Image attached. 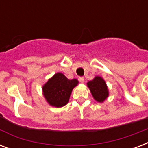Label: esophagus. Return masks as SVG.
<instances>
[{"label":"esophagus","mask_w":148,"mask_h":148,"mask_svg":"<svg viewBox=\"0 0 148 148\" xmlns=\"http://www.w3.org/2000/svg\"><path fill=\"white\" fill-rule=\"evenodd\" d=\"M79 81H80L81 83L83 84L84 82V78L83 77H79Z\"/></svg>","instance_id":"obj_1"}]
</instances>
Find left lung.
Here are the masks:
<instances>
[{
    "label": "left lung",
    "instance_id": "8db88e82",
    "mask_svg": "<svg viewBox=\"0 0 148 148\" xmlns=\"http://www.w3.org/2000/svg\"><path fill=\"white\" fill-rule=\"evenodd\" d=\"M88 88L95 101L99 103H103L109 96V90L105 81L101 77L95 76L92 81L87 83Z\"/></svg>",
    "mask_w": 148,
    "mask_h": 148
}]
</instances>
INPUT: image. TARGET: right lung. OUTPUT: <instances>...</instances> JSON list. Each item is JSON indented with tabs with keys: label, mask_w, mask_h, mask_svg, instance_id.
<instances>
[{
	"label": "right lung",
	"mask_w": 148,
	"mask_h": 148,
	"mask_svg": "<svg viewBox=\"0 0 148 148\" xmlns=\"http://www.w3.org/2000/svg\"><path fill=\"white\" fill-rule=\"evenodd\" d=\"M78 83L77 79L69 80L58 72L42 86L43 95L48 104L61 108L68 103L72 90Z\"/></svg>",
	"instance_id": "right-lung-1"
}]
</instances>
